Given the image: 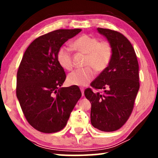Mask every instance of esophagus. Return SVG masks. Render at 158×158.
Listing matches in <instances>:
<instances>
[{"label":"esophagus","mask_w":158,"mask_h":158,"mask_svg":"<svg viewBox=\"0 0 158 158\" xmlns=\"http://www.w3.org/2000/svg\"><path fill=\"white\" fill-rule=\"evenodd\" d=\"M81 93H82V96H84V88L81 87Z\"/></svg>","instance_id":"esophagus-1"}]
</instances>
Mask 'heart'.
<instances>
[{"mask_svg":"<svg viewBox=\"0 0 158 158\" xmlns=\"http://www.w3.org/2000/svg\"><path fill=\"white\" fill-rule=\"evenodd\" d=\"M73 47L86 55L84 65L88 66L81 70H74L68 75V82L75 85L85 86L89 84L95 75L92 68L97 72H102L109 64L113 54V49L109 42H100L98 39L86 34L76 39L73 43ZM57 61L64 70H70L73 68L70 47L63 46L59 49Z\"/></svg>","mask_w":158,"mask_h":158,"instance_id":"1","label":"heart"}]
</instances>
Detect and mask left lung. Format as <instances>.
Here are the masks:
<instances>
[{
	"label": "left lung",
	"mask_w": 158,
	"mask_h": 158,
	"mask_svg": "<svg viewBox=\"0 0 158 158\" xmlns=\"http://www.w3.org/2000/svg\"><path fill=\"white\" fill-rule=\"evenodd\" d=\"M113 49L110 63L90 84L103 94L87 88L84 94L91 103L90 122L103 131L120 129L132 111L139 88V64L130 42L119 32L97 28Z\"/></svg>",
	"instance_id": "1"
}]
</instances>
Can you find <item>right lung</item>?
<instances>
[{"label":"right lung","mask_w":158,"mask_h":158,"mask_svg":"<svg viewBox=\"0 0 158 158\" xmlns=\"http://www.w3.org/2000/svg\"><path fill=\"white\" fill-rule=\"evenodd\" d=\"M81 31L58 29L41 36L28 47L21 60L16 96L28 122L41 132L62 130L82 96L78 86L61 87L66 75L57 61L62 44Z\"/></svg>","instance_id":"obj_1"}]
</instances>
